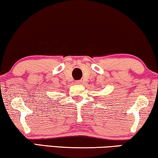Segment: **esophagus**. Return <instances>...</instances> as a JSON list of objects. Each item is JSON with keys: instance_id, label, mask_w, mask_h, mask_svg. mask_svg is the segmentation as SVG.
Returning <instances> with one entry per match:
<instances>
[{"instance_id": "esophagus-1", "label": "esophagus", "mask_w": 158, "mask_h": 158, "mask_svg": "<svg viewBox=\"0 0 158 158\" xmlns=\"http://www.w3.org/2000/svg\"><path fill=\"white\" fill-rule=\"evenodd\" d=\"M81 81H75V84H77V85H79V84H81Z\"/></svg>"}]
</instances>
